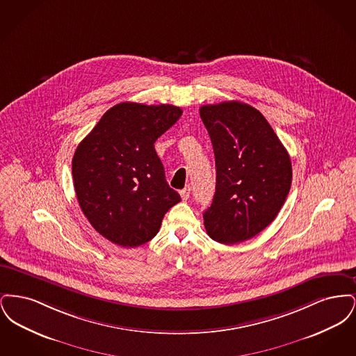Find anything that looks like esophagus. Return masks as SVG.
Instances as JSON below:
<instances>
[{"label":"esophagus","mask_w":356,"mask_h":356,"mask_svg":"<svg viewBox=\"0 0 356 356\" xmlns=\"http://www.w3.org/2000/svg\"><path fill=\"white\" fill-rule=\"evenodd\" d=\"M189 193H191V188L189 186H186L184 189L180 191V196H181L183 200H188L189 199Z\"/></svg>","instance_id":"1"}]
</instances>
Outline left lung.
<instances>
[{
	"instance_id": "8db88e82",
	"label": "left lung",
	"mask_w": 356,
	"mask_h": 356,
	"mask_svg": "<svg viewBox=\"0 0 356 356\" xmlns=\"http://www.w3.org/2000/svg\"><path fill=\"white\" fill-rule=\"evenodd\" d=\"M216 163V192L203 213L211 238L236 244L270 225L287 199L292 165L266 118L240 102L203 105Z\"/></svg>"
}]
</instances>
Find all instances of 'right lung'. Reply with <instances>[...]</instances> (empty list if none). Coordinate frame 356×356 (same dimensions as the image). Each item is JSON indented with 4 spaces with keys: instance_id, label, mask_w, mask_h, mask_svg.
I'll return each mask as SVG.
<instances>
[{
    "instance_id": "add662e5",
    "label": "right lung",
    "mask_w": 356,
    "mask_h": 356,
    "mask_svg": "<svg viewBox=\"0 0 356 356\" xmlns=\"http://www.w3.org/2000/svg\"><path fill=\"white\" fill-rule=\"evenodd\" d=\"M181 113L170 104L120 102L79 144L72 160L76 196L92 227L109 241L129 248L149 241L181 200L153 145Z\"/></svg>"
}]
</instances>
